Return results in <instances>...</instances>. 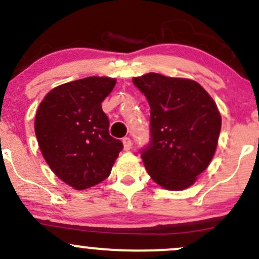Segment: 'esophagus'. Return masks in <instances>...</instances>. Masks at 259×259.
<instances>
[{
	"mask_svg": "<svg viewBox=\"0 0 259 259\" xmlns=\"http://www.w3.org/2000/svg\"><path fill=\"white\" fill-rule=\"evenodd\" d=\"M122 142H123V148L126 151H130L131 147H132V140H131L130 137H124L123 140H122Z\"/></svg>",
	"mask_w": 259,
	"mask_h": 259,
	"instance_id": "esophagus-1",
	"label": "esophagus"
}]
</instances>
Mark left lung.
Masks as SVG:
<instances>
[{
    "label": "left lung",
    "instance_id": "left-lung-1",
    "mask_svg": "<svg viewBox=\"0 0 259 259\" xmlns=\"http://www.w3.org/2000/svg\"><path fill=\"white\" fill-rule=\"evenodd\" d=\"M133 84L151 108V140L141 150L148 175L167 190L189 188L215 153L222 127L215 102L190 79L148 73Z\"/></svg>",
    "mask_w": 259,
    "mask_h": 259
}]
</instances>
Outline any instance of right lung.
I'll use <instances>...</instances> for the list:
<instances>
[{
	"label": "right lung",
	"mask_w": 259,
	"mask_h": 259,
	"mask_svg": "<svg viewBox=\"0 0 259 259\" xmlns=\"http://www.w3.org/2000/svg\"><path fill=\"white\" fill-rule=\"evenodd\" d=\"M116 79L89 76L61 84L49 92L35 117L41 153L60 180L76 190L109 176L123 145L109 135V119L102 102Z\"/></svg>",
	"instance_id": "1"
}]
</instances>
